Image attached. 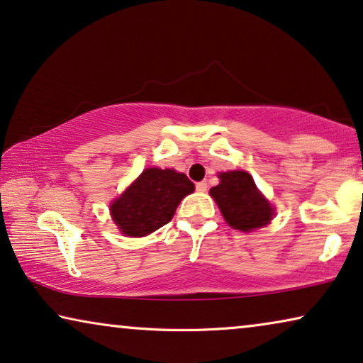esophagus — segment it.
Returning a JSON list of instances; mask_svg holds the SVG:
<instances>
[{
	"label": "esophagus",
	"mask_w": 363,
	"mask_h": 363,
	"mask_svg": "<svg viewBox=\"0 0 363 363\" xmlns=\"http://www.w3.org/2000/svg\"><path fill=\"white\" fill-rule=\"evenodd\" d=\"M196 189H197L199 192H206V191H207V182H206V181L197 182V184H196Z\"/></svg>",
	"instance_id": "obj_1"
}]
</instances>
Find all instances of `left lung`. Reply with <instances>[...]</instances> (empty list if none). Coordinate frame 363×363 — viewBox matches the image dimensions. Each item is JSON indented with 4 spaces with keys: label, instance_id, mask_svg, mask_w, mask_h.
<instances>
[{
    "label": "left lung",
    "instance_id": "8db88e82",
    "mask_svg": "<svg viewBox=\"0 0 363 363\" xmlns=\"http://www.w3.org/2000/svg\"><path fill=\"white\" fill-rule=\"evenodd\" d=\"M220 184L211 189L223 218L237 230L250 232L273 218V207L258 192L252 176L245 171L220 172Z\"/></svg>",
    "mask_w": 363,
    "mask_h": 363
}]
</instances>
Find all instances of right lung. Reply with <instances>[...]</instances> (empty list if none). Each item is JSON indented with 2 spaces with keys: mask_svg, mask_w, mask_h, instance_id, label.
<instances>
[{
  "mask_svg": "<svg viewBox=\"0 0 363 363\" xmlns=\"http://www.w3.org/2000/svg\"><path fill=\"white\" fill-rule=\"evenodd\" d=\"M194 189L182 172L150 167L111 203V217L128 237H145L169 223L179 202Z\"/></svg>",
  "mask_w": 363,
  "mask_h": 363,
  "instance_id": "right-lung-1",
  "label": "right lung"
}]
</instances>
